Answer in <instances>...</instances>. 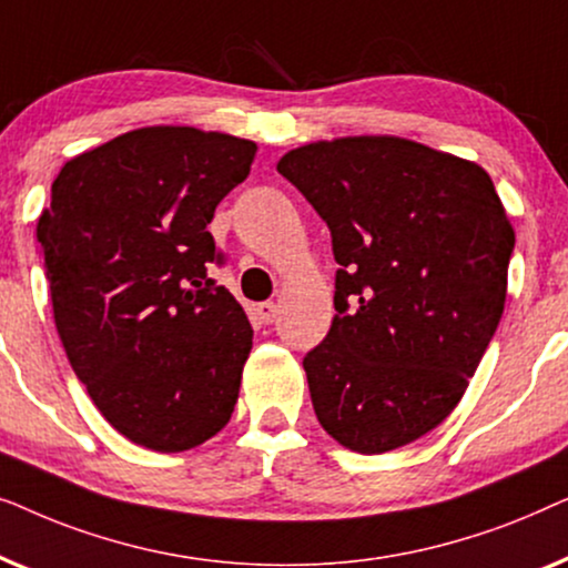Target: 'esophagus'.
Masks as SVG:
<instances>
[{
  "instance_id": "esophagus-1",
  "label": "esophagus",
  "mask_w": 568,
  "mask_h": 568,
  "mask_svg": "<svg viewBox=\"0 0 568 568\" xmlns=\"http://www.w3.org/2000/svg\"><path fill=\"white\" fill-rule=\"evenodd\" d=\"M276 313H278V310H276L274 302H261V305H255V315H258V321L266 323V325L276 321Z\"/></svg>"
}]
</instances>
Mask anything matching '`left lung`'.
Returning a JSON list of instances; mask_svg holds the SVG:
<instances>
[{"mask_svg": "<svg viewBox=\"0 0 568 568\" xmlns=\"http://www.w3.org/2000/svg\"><path fill=\"white\" fill-rule=\"evenodd\" d=\"M331 227V331L305 356L317 422L383 455L445 422L507 302L511 227L478 162L414 139L362 134L290 150L276 165Z\"/></svg>", "mask_w": 568, "mask_h": 568, "instance_id": "left-lung-1", "label": "left lung"}]
</instances>
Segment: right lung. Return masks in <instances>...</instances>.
<instances>
[{
  "label": "right lung",
  "mask_w": 568,
  "mask_h": 568,
  "mask_svg": "<svg viewBox=\"0 0 568 568\" xmlns=\"http://www.w3.org/2000/svg\"><path fill=\"white\" fill-rule=\"evenodd\" d=\"M258 146L224 131L144 126L67 160L38 216L53 323L105 422L183 453L227 426L253 328L209 278V222Z\"/></svg>",
  "instance_id": "obj_1"
}]
</instances>
